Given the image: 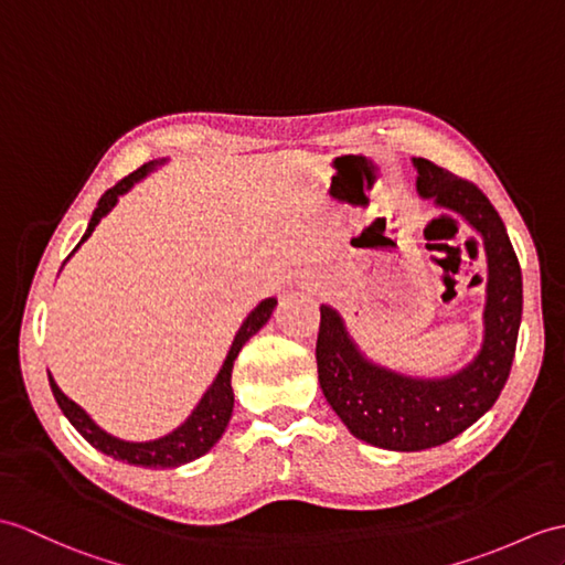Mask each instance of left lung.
I'll return each mask as SVG.
<instances>
[{
	"instance_id": "left-lung-1",
	"label": "left lung",
	"mask_w": 565,
	"mask_h": 565,
	"mask_svg": "<svg viewBox=\"0 0 565 565\" xmlns=\"http://www.w3.org/2000/svg\"><path fill=\"white\" fill-rule=\"evenodd\" d=\"M414 168L418 194L462 216L483 238L489 281L479 353L452 375H402L365 356L330 306H320L315 349L322 395L344 426L359 440L399 452L448 443L491 409L510 375L522 320L520 262L489 196L426 159H414Z\"/></svg>"
}]
</instances>
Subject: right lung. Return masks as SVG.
Wrapping results in <instances>:
<instances>
[{
    "label": "right lung",
    "mask_w": 565,
    "mask_h": 565,
    "mask_svg": "<svg viewBox=\"0 0 565 565\" xmlns=\"http://www.w3.org/2000/svg\"><path fill=\"white\" fill-rule=\"evenodd\" d=\"M156 166H159V161L143 163L141 168L135 170V173H129L127 178H122L115 188H110L108 192L100 196L96 212H94V216H90V221H88V228L84 233L82 243L88 241V235L94 233V228L98 226L100 218L110 212V209L117 204V200H120L122 194H127L129 190H132L139 180L147 178ZM82 243H78V245H82ZM76 247H74V253H76ZM274 308H277V298H265L250 315H247V318L241 324L238 334H235V339H233L226 361H223L218 375L214 377V383L209 385V390L204 392V397L200 399V404H196L194 409H192V414L185 418V424H180L173 433H168V436H163V438L147 440V443H129V440L110 436V433H105L94 422V418H90L82 409V406H78L76 402H72L67 395H64V392L57 387L55 377L47 373L52 395H55L62 414L70 418V424L78 433H82V436L90 445H94L96 450L113 457V460H122L127 465L149 467V469L151 467L153 469H159V467L161 469H173V467H180V465H188V462L196 460V457H202L204 452L212 450L214 445L218 443V438L223 436V430H226V426L231 422V414H233V387H231L233 361L238 359V353L245 347L247 339H250L253 334H257L262 327L267 324Z\"/></svg>",
    "instance_id": "add662e5"
}]
</instances>
